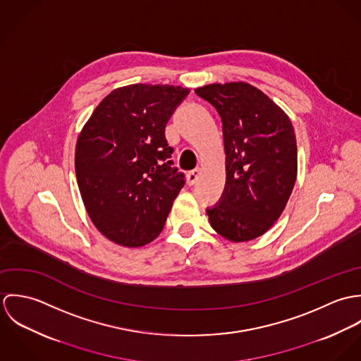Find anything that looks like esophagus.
Wrapping results in <instances>:
<instances>
[{
	"instance_id": "esophagus-1",
	"label": "esophagus",
	"mask_w": 361,
	"mask_h": 361,
	"mask_svg": "<svg viewBox=\"0 0 361 361\" xmlns=\"http://www.w3.org/2000/svg\"><path fill=\"white\" fill-rule=\"evenodd\" d=\"M199 176H200V169H193V171H190L189 173H188V183L190 185V186H193L196 182H197V179H199Z\"/></svg>"
}]
</instances>
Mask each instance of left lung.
Returning a JSON list of instances; mask_svg holds the SVG:
<instances>
[{
    "mask_svg": "<svg viewBox=\"0 0 361 361\" xmlns=\"http://www.w3.org/2000/svg\"><path fill=\"white\" fill-rule=\"evenodd\" d=\"M221 116L226 182L207 208L215 232L231 242L264 235L281 216L298 175L296 136L288 115L245 82L196 89Z\"/></svg>",
    "mask_w": 361,
    "mask_h": 361,
    "instance_id": "left-lung-1",
    "label": "left lung"
}]
</instances>
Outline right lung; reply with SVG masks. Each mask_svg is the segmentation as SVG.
I'll return each instance as SVG.
<instances>
[{"label":"right lung","mask_w":361,"mask_h":361,"mask_svg":"<svg viewBox=\"0 0 361 361\" xmlns=\"http://www.w3.org/2000/svg\"><path fill=\"white\" fill-rule=\"evenodd\" d=\"M189 89L130 85L111 92L82 129L75 171L87 214L109 240L140 247L159 235L185 186L165 126Z\"/></svg>","instance_id":"right-lung-1"}]
</instances>
